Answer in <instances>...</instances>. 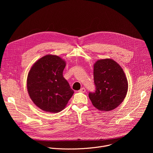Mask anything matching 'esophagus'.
Listing matches in <instances>:
<instances>
[{
  "instance_id": "esophagus-1",
  "label": "esophagus",
  "mask_w": 153,
  "mask_h": 153,
  "mask_svg": "<svg viewBox=\"0 0 153 153\" xmlns=\"http://www.w3.org/2000/svg\"><path fill=\"white\" fill-rule=\"evenodd\" d=\"M79 91L80 93H85L86 91V89L85 88H82Z\"/></svg>"
}]
</instances>
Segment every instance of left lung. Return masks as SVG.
Instances as JSON below:
<instances>
[{
	"label": "left lung",
	"mask_w": 153,
	"mask_h": 153,
	"mask_svg": "<svg viewBox=\"0 0 153 153\" xmlns=\"http://www.w3.org/2000/svg\"><path fill=\"white\" fill-rule=\"evenodd\" d=\"M93 74L96 91L89 93L93 106L102 111L114 110L128 91V80L122 68L113 59H100L94 64Z\"/></svg>",
	"instance_id": "left-lung-1"
}]
</instances>
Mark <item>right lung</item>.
<instances>
[{"label":"right lung","mask_w":153,"mask_h":153,"mask_svg":"<svg viewBox=\"0 0 153 153\" xmlns=\"http://www.w3.org/2000/svg\"><path fill=\"white\" fill-rule=\"evenodd\" d=\"M65 61L48 54L37 60L27 77V90L33 103L45 112L57 113L66 106L74 91L63 76Z\"/></svg>","instance_id":"1"}]
</instances>
